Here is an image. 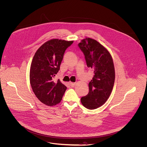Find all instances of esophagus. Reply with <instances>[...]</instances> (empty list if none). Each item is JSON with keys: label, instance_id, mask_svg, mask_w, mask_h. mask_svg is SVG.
<instances>
[{"label": "esophagus", "instance_id": "1", "mask_svg": "<svg viewBox=\"0 0 147 147\" xmlns=\"http://www.w3.org/2000/svg\"><path fill=\"white\" fill-rule=\"evenodd\" d=\"M70 86H71V87H74V86H75V85H76V83L75 82H70Z\"/></svg>", "mask_w": 147, "mask_h": 147}]
</instances>
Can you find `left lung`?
<instances>
[{"mask_svg": "<svg viewBox=\"0 0 147 147\" xmlns=\"http://www.w3.org/2000/svg\"><path fill=\"white\" fill-rule=\"evenodd\" d=\"M78 46L84 54L87 66L94 74L89 83V93L81 101L86 108L95 109L105 103L112 91L115 80L113 59L109 51L93 39L86 38Z\"/></svg>", "mask_w": 147, "mask_h": 147, "instance_id": "left-lung-1", "label": "left lung"}]
</instances>
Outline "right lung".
<instances>
[{"instance_id": "obj_1", "label": "right lung", "mask_w": 147, "mask_h": 147, "mask_svg": "<svg viewBox=\"0 0 147 147\" xmlns=\"http://www.w3.org/2000/svg\"><path fill=\"white\" fill-rule=\"evenodd\" d=\"M73 43L52 39L36 51L30 70V82L36 97L43 104L52 107L59 104L67 89L59 80L53 78L58 72L66 49Z\"/></svg>"}]
</instances>
